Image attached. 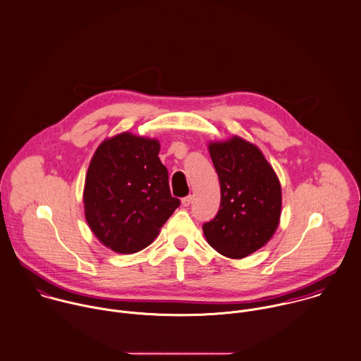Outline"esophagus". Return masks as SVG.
Listing matches in <instances>:
<instances>
[{"label": "esophagus", "instance_id": "34e87169", "mask_svg": "<svg viewBox=\"0 0 361 361\" xmlns=\"http://www.w3.org/2000/svg\"><path fill=\"white\" fill-rule=\"evenodd\" d=\"M191 202H192V197H191V195H187V197H184V198L181 200V205H183V207H190Z\"/></svg>", "mask_w": 361, "mask_h": 361}]
</instances>
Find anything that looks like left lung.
I'll return each mask as SVG.
<instances>
[{
    "mask_svg": "<svg viewBox=\"0 0 361 361\" xmlns=\"http://www.w3.org/2000/svg\"><path fill=\"white\" fill-rule=\"evenodd\" d=\"M208 150L219 177L221 207L202 231L218 253L243 259L276 233L281 216V184L262 150L239 136L209 142Z\"/></svg>",
    "mask_w": 361,
    "mask_h": 361,
    "instance_id": "left-lung-1",
    "label": "left lung"
}]
</instances>
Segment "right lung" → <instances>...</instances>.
I'll use <instances>...</instances> for the list:
<instances>
[{
    "label": "right lung",
    "mask_w": 361,
    "mask_h": 361,
    "mask_svg": "<svg viewBox=\"0 0 361 361\" xmlns=\"http://www.w3.org/2000/svg\"><path fill=\"white\" fill-rule=\"evenodd\" d=\"M157 139L122 132L95 150L82 192L87 224L108 249L130 255L147 247L180 205L171 197Z\"/></svg>",
    "instance_id": "obj_1"
}]
</instances>
